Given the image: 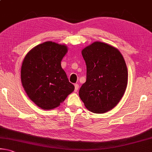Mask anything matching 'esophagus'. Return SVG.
Segmentation results:
<instances>
[{
	"instance_id": "1",
	"label": "esophagus",
	"mask_w": 152,
	"mask_h": 152,
	"mask_svg": "<svg viewBox=\"0 0 152 152\" xmlns=\"http://www.w3.org/2000/svg\"><path fill=\"white\" fill-rule=\"evenodd\" d=\"M74 87H75V88H74V91H75V92H77L78 90L79 85H78V84H75V85H74Z\"/></svg>"
}]
</instances>
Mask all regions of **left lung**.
Segmentation results:
<instances>
[{
    "label": "left lung",
    "mask_w": 152,
    "mask_h": 152,
    "mask_svg": "<svg viewBox=\"0 0 152 152\" xmlns=\"http://www.w3.org/2000/svg\"><path fill=\"white\" fill-rule=\"evenodd\" d=\"M86 65V80L79 96L85 107L95 114L113 109L123 97L128 70L120 52L112 46L95 42L82 50Z\"/></svg>",
    "instance_id": "left-lung-1"
}]
</instances>
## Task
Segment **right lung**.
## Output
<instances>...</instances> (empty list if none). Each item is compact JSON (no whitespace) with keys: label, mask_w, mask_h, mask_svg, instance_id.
<instances>
[{"label":"right lung","mask_w":152,"mask_h":152,"mask_svg":"<svg viewBox=\"0 0 152 152\" xmlns=\"http://www.w3.org/2000/svg\"><path fill=\"white\" fill-rule=\"evenodd\" d=\"M66 45L47 41L29 51L21 69L22 86L29 98L42 110L58 107L74 90L62 69Z\"/></svg>","instance_id":"add662e5"}]
</instances>
